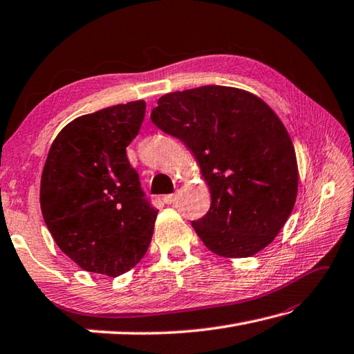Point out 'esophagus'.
<instances>
[{
	"label": "esophagus",
	"mask_w": 354,
	"mask_h": 354,
	"mask_svg": "<svg viewBox=\"0 0 354 354\" xmlns=\"http://www.w3.org/2000/svg\"><path fill=\"white\" fill-rule=\"evenodd\" d=\"M162 200H163V203L171 205V203H174V201L177 200V196H176V194H169V196H165Z\"/></svg>",
	"instance_id": "obj_1"
}]
</instances>
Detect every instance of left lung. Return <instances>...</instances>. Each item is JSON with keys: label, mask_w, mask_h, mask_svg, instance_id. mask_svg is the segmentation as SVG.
<instances>
[{"label": "left lung", "mask_w": 354, "mask_h": 354, "mask_svg": "<svg viewBox=\"0 0 354 354\" xmlns=\"http://www.w3.org/2000/svg\"><path fill=\"white\" fill-rule=\"evenodd\" d=\"M151 120L196 157L211 207L192 227L223 258L257 255L275 240L298 196L290 136L261 97L235 86L205 85L157 100Z\"/></svg>", "instance_id": "8db88e82"}]
</instances>
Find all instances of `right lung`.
<instances>
[{
	"instance_id": "add662e5",
	"label": "right lung",
	"mask_w": 354,
	"mask_h": 354,
	"mask_svg": "<svg viewBox=\"0 0 354 354\" xmlns=\"http://www.w3.org/2000/svg\"><path fill=\"white\" fill-rule=\"evenodd\" d=\"M145 100L84 114L50 147L39 203L55 243L86 272L116 278L147 254L157 218L143 198L127 147L145 118Z\"/></svg>"
}]
</instances>
